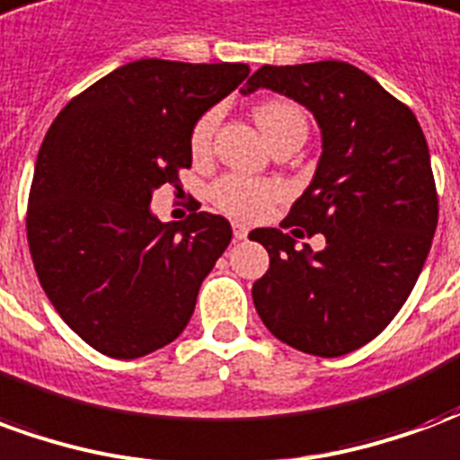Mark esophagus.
I'll list each match as a JSON object with an SVG mask.
<instances>
[{"instance_id": "esophagus-1", "label": "esophagus", "mask_w": 460, "mask_h": 460, "mask_svg": "<svg viewBox=\"0 0 460 460\" xmlns=\"http://www.w3.org/2000/svg\"><path fill=\"white\" fill-rule=\"evenodd\" d=\"M249 236V226L246 224H234V239L243 241Z\"/></svg>"}]
</instances>
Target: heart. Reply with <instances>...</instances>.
I'll list each match as a JSON object with an SVG mask.
<instances>
[{
    "mask_svg": "<svg viewBox=\"0 0 460 460\" xmlns=\"http://www.w3.org/2000/svg\"><path fill=\"white\" fill-rule=\"evenodd\" d=\"M217 111L201 113L190 130V152L201 160L211 150L214 130H217ZM253 118L259 122V128L266 132L270 142L280 140L293 132H308V120L303 108L286 98H266L253 108ZM283 197V187L273 180H259L239 172L221 174L219 180L211 181L209 201L224 214H229L234 219L241 221H256L276 201Z\"/></svg>",
    "mask_w": 460,
    "mask_h": 460,
    "instance_id": "heart-1",
    "label": "heart"
}]
</instances>
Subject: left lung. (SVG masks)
Listing matches in <instances>:
<instances>
[{"label":"left lung","mask_w":460,"mask_h":460,"mask_svg":"<svg viewBox=\"0 0 460 460\" xmlns=\"http://www.w3.org/2000/svg\"><path fill=\"white\" fill-rule=\"evenodd\" d=\"M256 88L315 115L323 157L280 229L249 234L270 256L253 305L280 342L347 355L394 320L424 269L438 221L429 145L409 105L345 61L261 66L243 93ZM305 233L326 249L296 250Z\"/></svg>","instance_id":"8db88e82"}]
</instances>
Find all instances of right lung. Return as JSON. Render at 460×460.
<instances>
[{
	"label": "right lung",
	"instance_id": "obj_1",
	"mask_svg": "<svg viewBox=\"0 0 460 460\" xmlns=\"http://www.w3.org/2000/svg\"><path fill=\"white\" fill-rule=\"evenodd\" d=\"M249 71L132 61L71 98L46 132L26 207L29 251L56 313L98 352L135 359L187 328L231 224L209 211L162 224L152 191L180 187L191 125Z\"/></svg>",
	"mask_w": 460,
	"mask_h": 460
}]
</instances>
